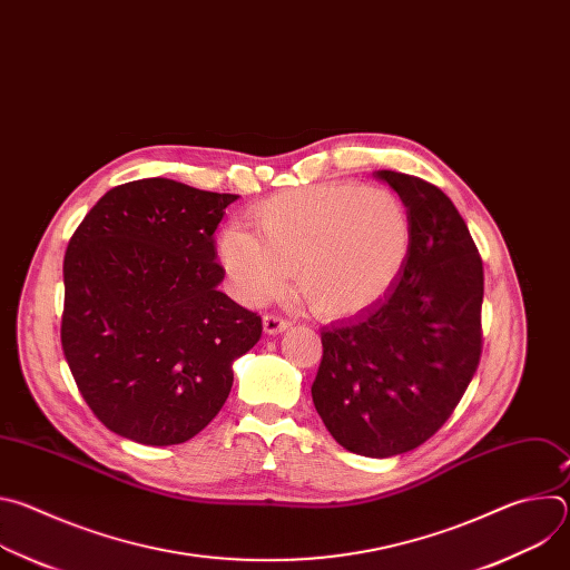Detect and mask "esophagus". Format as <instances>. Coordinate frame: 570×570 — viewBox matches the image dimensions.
Returning a JSON list of instances; mask_svg holds the SVG:
<instances>
[{
	"instance_id": "esophagus-1",
	"label": "esophagus",
	"mask_w": 570,
	"mask_h": 570,
	"mask_svg": "<svg viewBox=\"0 0 570 570\" xmlns=\"http://www.w3.org/2000/svg\"><path fill=\"white\" fill-rule=\"evenodd\" d=\"M291 327V322L286 317H282L279 313H266L264 315V332L268 336H277L282 332H286Z\"/></svg>"
}]
</instances>
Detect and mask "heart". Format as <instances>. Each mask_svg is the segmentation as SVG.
<instances>
[{"instance_id": "obj_1", "label": "heart", "mask_w": 570, "mask_h": 570, "mask_svg": "<svg viewBox=\"0 0 570 570\" xmlns=\"http://www.w3.org/2000/svg\"><path fill=\"white\" fill-rule=\"evenodd\" d=\"M248 218L253 229L220 232L218 259L250 304L279 295L297 271L317 315L350 317L394 286L411 253V216L385 189L311 185L259 203Z\"/></svg>"}]
</instances>
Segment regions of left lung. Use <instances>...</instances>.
Returning <instances> with one entry per match:
<instances>
[{
  "instance_id": "obj_1",
  "label": "left lung",
  "mask_w": 570,
  "mask_h": 570,
  "mask_svg": "<svg viewBox=\"0 0 570 570\" xmlns=\"http://www.w3.org/2000/svg\"><path fill=\"white\" fill-rule=\"evenodd\" d=\"M374 176L411 216V253L383 299L322 330L311 396L341 446L390 458L435 435L473 379L482 262L442 189L396 171Z\"/></svg>"
}]
</instances>
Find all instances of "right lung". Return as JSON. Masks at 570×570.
Here are the masks:
<instances>
[{"label": "right lung", "instance_id": "obj_1", "mask_svg": "<svg viewBox=\"0 0 570 570\" xmlns=\"http://www.w3.org/2000/svg\"><path fill=\"white\" fill-rule=\"evenodd\" d=\"M236 198L144 178L110 189L69 238L62 352L92 413L126 440L198 435L232 363L262 338V317L218 291L214 232Z\"/></svg>", "mask_w": 570, "mask_h": 570}]
</instances>
